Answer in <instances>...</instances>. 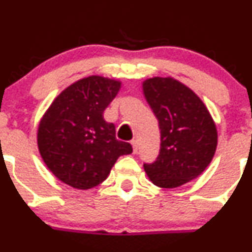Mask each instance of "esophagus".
<instances>
[{
	"mask_svg": "<svg viewBox=\"0 0 252 252\" xmlns=\"http://www.w3.org/2000/svg\"><path fill=\"white\" fill-rule=\"evenodd\" d=\"M131 146H133V152H134V154H138V150H139V142H138V140H133V141H131Z\"/></svg>",
	"mask_w": 252,
	"mask_h": 252,
	"instance_id": "obj_1",
	"label": "esophagus"
}]
</instances>
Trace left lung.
<instances>
[{
	"label": "left lung",
	"mask_w": 252,
	"mask_h": 252,
	"mask_svg": "<svg viewBox=\"0 0 252 252\" xmlns=\"http://www.w3.org/2000/svg\"><path fill=\"white\" fill-rule=\"evenodd\" d=\"M142 89L161 130L158 156L144 163V169L157 187H180L212 161L217 147L215 122L204 102L174 79H147Z\"/></svg>",
	"instance_id": "left-lung-1"
}]
</instances>
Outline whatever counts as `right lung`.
Segmentation results:
<instances>
[{
	"mask_svg": "<svg viewBox=\"0 0 252 252\" xmlns=\"http://www.w3.org/2000/svg\"><path fill=\"white\" fill-rule=\"evenodd\" d=\"M121 83L89 77L68 86L50 106L37 130V145L51 172L77 189H91L107 178L117 159L133 152L116 138L103 111Z\"/></svg>",
	"mask_w": 252,
	"mask_h": 252,
	"instance_id": "obj_1",
	"label": "right lung"
}]
</instances>
